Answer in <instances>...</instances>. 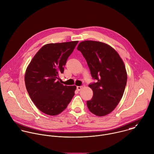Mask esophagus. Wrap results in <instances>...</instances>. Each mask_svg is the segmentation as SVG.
<instances>
[{
	"instance_id": "obj_1",
	"label": "esophagus",
	"mask_w": 154,
	"mask_h": 154,
	"mask_svg": "<svg viewBox=\"0 0 154 154\" xmlns=\"http://www.w3.org/2000/svg\"><path fill=\"white\" fill-rule=\"evenodd\" d=\"M83 88V86H77V89L79 91H80V90H82V89Z\"/></svg>"
}]
</instances>
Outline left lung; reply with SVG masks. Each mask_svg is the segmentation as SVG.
<instances>
[{"mask_svg":"<svg viewBox=\"0 0 154 154\" xmlns=\"http://www.w3.org/2000/svg\"><path fill=\"white\" fill-rule=\"evenodd\" d=\"M77 50L85 58L92 77L89 84L92 98L87 106L93 114L103 116L111 113L121 101L127 85V74L123 60L110 45L99 41L81 42Z\"/></svg>","mask_w":154,"mask_h":154,"instance_id":"left-lung-1","label":"left lung"}]
</instances>
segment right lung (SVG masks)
I'll list each match as a JSON object with an SVG mask.
<instances>
[{"instance_id": "obj_1", "label": "right lung", "mask_w": 154, "mask_h": 154, "mask_svg": "<svg viewBox=\"0 0 154 154\" xmlns=\"http://www.w3.org/2000/svg\"><path fill=\"white\" fill-rule=\"evenodd\" d=\"M78 42L46 44L27 68L24 80L27 92L38 109L47 115L55 116L62 112L74 95L75 86H64L57 79Z\"/></svg>"}]
</instances>
